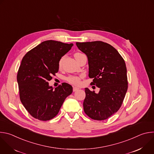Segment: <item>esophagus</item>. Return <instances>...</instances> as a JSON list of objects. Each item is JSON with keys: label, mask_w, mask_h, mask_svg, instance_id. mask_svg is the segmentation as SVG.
I'll use <instances>...</instances> for the list:
<instances>
[{"label": "esophagus", "mask_w": 154, "mask_h": 154, "mask_svg": "<svg viewBox=\"0 0 154 154\" xmlns=\"http://www.w3.org/2000/svg\"><path fill=\"white\" fill-rule=\"evenodd\" d=\"M79 90V88H77V87H74V88H73V91H74V92L77 91Z\"/></svg>", "instance_id": "esophagus-1"}]
</instances>
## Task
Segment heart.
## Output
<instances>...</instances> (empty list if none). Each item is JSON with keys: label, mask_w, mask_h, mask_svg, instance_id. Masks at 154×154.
<instances>
[{"label": "heart", "mask_w": 154, "mask_h": 154, "mask_svg": "<svg viewBox=\"0 0 154 154\" xmlns=\"http://www.w3.org/2000/svg\"><path fill=\"white\" fill-rule=\"evenodd\" d=\"M82 54L80 53H76L75 54V57L79 55H81ZM63 57H62L60 61H59V63H58V65L59 66H61V64H62V61H63ZM67 80L70 82L72 84H74V85H79L80 83V77H78V76H69L67 78Z\"/></svg>", "instance_id": "b5f03b06"}]
</instances>
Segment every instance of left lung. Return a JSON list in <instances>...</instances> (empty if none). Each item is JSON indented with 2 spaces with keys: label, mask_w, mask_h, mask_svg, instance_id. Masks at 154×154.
Here are the masks:
<instances>
[{
  "label": "left lung",
  "mask_w": 154,
  "mask_h": 154,
  "mask_svg": "<svg viewBox=\"0 0 154 154\" xmlns=\"http://www.w3.org/2000/svg\"><path fill=\"white\" fill-rule=\"evenodd\" d=\"M79 49L86 54L91 84L99 88L96 94L85 88V113L93 119L102 121L116 113L128 88L125 61L118 51L102 41L76 42Z\"/></svg>",
  "instance_id": "left-lung-1"
}]
</instances>
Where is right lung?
Wrapping results in <instances>:
<instances>
[{"mask_svg":"<svg viewBox=\"0 0 154 154\" xmlns=\"http://www.w3.org/2000/svg\"><path fill=\"white\" fill-rule=\"evenodd\" d=\"M74 45L54 40L43 41L22 60L17 81L20 101L27 112L40 121H48L58 113L72 87L63 83L55 89L48 82L58 71L60 60Z\"/></svg>","mask_w":154,"mask_h":154,"instance_id":"obj_1","label":"right lung"}]
</instances>
